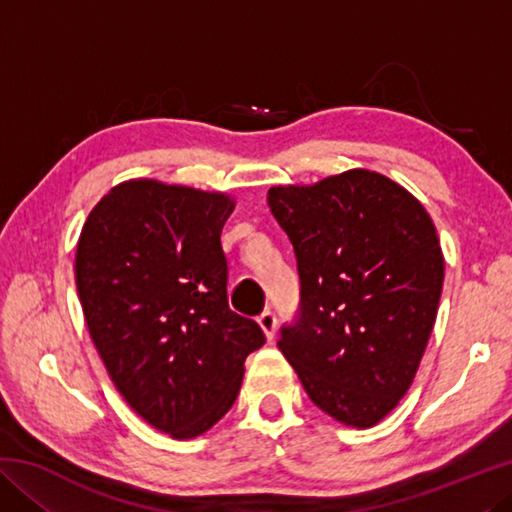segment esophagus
<instances>
[{"mask_svg":"<svg viewBox=\"0 0 512 512\" xmlns=\"http://www.w3.org/2000/svg\"><path fill=\"white\" fill-rule=\"evenodd\" d=\"M257 323H259V327H262V332H264V336H266V341H273V336H275V325H277V320H275V314H273V311H262V314L257 316Z\"/></svg>","mask_w":512,"mask_h":512,"instance_id":"1","label":"esophagus"}]
</instances>
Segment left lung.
<instances>
[{
    "mask_svg": "<svg viewBox=\"0 0 512 512\" xmlns=\"http://www.w3.org/2000/svg\"><path fill=\"white\" fill-rule=\"evenodd\" d=\"M298 257L302 311L277 348L309 400L370 429L409 393L436 323L445 257L429 212L384 173L268 189Z\"/></svg>",
    "mask_w": 512,
    "mask_h": 512,
    "instance_id": "obj_1",
    "label": "left lung"
}]
</instances>
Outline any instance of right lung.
Wrapping results in <instances>:
<instances>
[{"label": "right lung", "mask_w": 512, "mask_h": 512, "mask_svg": "<svg viewBox=\"0 0 512 512\" xmlns=\"http://www.w3.org/2000/svg\"><path fill=\"white\" fill-rule=\"evenodd\" d=\"M225 192L124 180L101 196L76 246V289L94 348L128 406L176 440L235 404L255 320L228 307Z\"/></svg>", "instance_id": "add662e5"}]
</instances>
